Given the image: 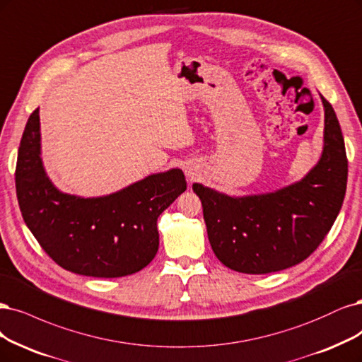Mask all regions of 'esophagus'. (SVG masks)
Returning a JSON list of instances; mask_svg holds the SVG:
<instances>
[{
    "label": "esophagus",
    "instance_id": "esophagus-1",
    "mask_svg": "<svg viewBox=\"0 0 362 362\" xmlns=\"http://www.w3.org/2000/svg\"><path fill=\"white\" fill-rule=\"evenodd\" d=\"M189 177L193 180V173H192V172H189Z\"/></svg>",
    "mask_w": 362,
    "mask_h": 362
}]
</instances>
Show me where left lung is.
I'll use <instances>...</instances> for the list:
<instances>
[{"label":"left lung","instance_id":"8db88e82","mask_svg":"<svg viewBox=\"0 0 362 362\" xmlns=\"http://www.w3.org/2000/svg\"><path fill=\"white\" fill-rule=\"evenodd\" d=\"M323 151L298 182L271 193L228 196L193 184L204 208L208 240L223 265L268 274L313 253L337 218L347 184V157L337 115L325 98Z\"/></svg>","mask_w":362,"mask_h":362}]
</instances>
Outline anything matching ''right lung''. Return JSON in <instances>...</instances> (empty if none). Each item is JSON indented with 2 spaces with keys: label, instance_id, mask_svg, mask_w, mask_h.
<instances>
[{
  "label": "right lung",
  "instance_id": "add662e5",
  "mask_svg": "<svg viewBox=\"0 0 362 362\" xmlns=\"http://www.w3.org/2000/svg\"><path fill=\"white\" fill-rule=\"evenodd\" d=\"M35 109L25 126L16 163L22 217L55 264L81 276L115 279L145 268L158 250L157 218L185 192L181 169L153 173L100 197L59 192L47 178Z\"/></svg>",
  "mask_w": 362,
  "mask_h": 362
}]
</instances>
